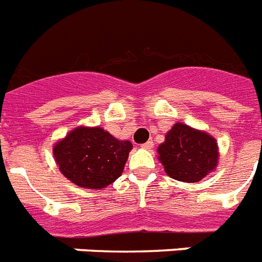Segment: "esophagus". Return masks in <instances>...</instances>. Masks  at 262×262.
<instances>
[{"label":"esophagus","mask_w":262,"mask_h":262,"mask_svg":"<svg viewBox=\"0 0 262 262\" xmlns=\"http://www.w3.org/2000/svg\"><path fill=\"white\" fill-rule=\"evenodd\" d=\"M141 147L146 148V150H151V148L154 147V143H152V140H148L147 143H144V144H141Z\"/></svg>","instance_id":"34e87169"}]
</instances>
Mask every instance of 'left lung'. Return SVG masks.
Returning <instances> with one entry per match:
<instances>
[{"mask_svg":"<svg viewBox=\"0 0 262 262\" xmlns=\"http://www.w3.org/2000/svg\"><path fill=\"white\" fill-rule=\"evenodd\" d=\"M158 160L175 180L194 183L214 170L218 164V146L214 137L185 123H175L158 147Z\"/></svg>","mask_w":262,"mask_h":262,"instance_id":"left-lung-1","label":"left lung"}]
</instances>
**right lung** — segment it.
Returning <instances> with one entry per match:
<instances>
[{"instance_id":"obj_1","label":"right lung","mask_w":262,"mask_h":262,"mask_svg":"<svg viewBox=\"0 0 262 262\" xmlns=\"http://www.w3.org/2000/svg\"><path fill=\"white\" fill-rule=\"evenodd\" d=\"M132 143L101 127H76L54 146L62 175L79 187L104 189L123 172Z\"/></svg>"}]
</instances>
